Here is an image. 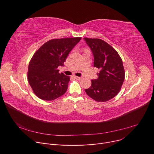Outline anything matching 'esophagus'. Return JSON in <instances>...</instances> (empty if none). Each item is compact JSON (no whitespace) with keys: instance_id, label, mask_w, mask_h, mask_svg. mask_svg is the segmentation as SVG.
Returning <instances> with one entry per match:
<instances>
[{"instance_id":"obj_1","label":"esophagus","mask_w":154,"mask_h":154,"mask_svg":"<svg viewBox=\"0 0 154 154\" xmlns=\"http://www.w3.org/2000/svg\"><path fill=\"white\" fill-rule=\"evenodd\" d=\"M75 78L76 79H78V80H81L82 79V77H78V76H75Z\"/></svg>"}]
</instances>
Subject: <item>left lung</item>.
Masks as SVG:
<instances>
[{
	"label": "left lung",
	"mask_w": 154,
	"mask_h": 154,
	"mask_svg": "<svg viewBox=\"0 0 154 154\" xmlns=\"http://www.w3.org/2000/svg\"><path fill=\"white\" fill-rule=\"evenodd\" d=\"M94 56V67L100 69L98 78L91 80L86 94L97 102H106L118 94L125 79L122 59L116 50L105 41L84 38Z\"/></svg>",
	"instance_id": "1"
}]
</instances>
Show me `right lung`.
I'll list each match as a JSON object with an SVG mask.
<instances>
[{
  "mask_svg": "<svg viewBox=\"0 0 154 154\" xmlns=\"http://www.w3.org/2000/svg\"><path fill=\"white\" fill-rule=\"evenodd\" d=\"M81 37L50 40L39 48L30 61L27 77L35 94L45 101L54 100L64 94L70 80L59 73L64 62Z\"/></svg>",
  "mask_w": 154,
  "mask_h": 154,
  "instance_id": "1",
  "label": "right lung"
}]
</instances>
